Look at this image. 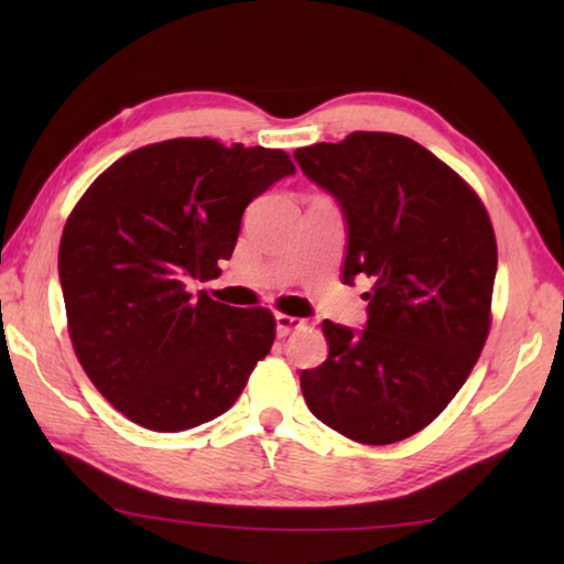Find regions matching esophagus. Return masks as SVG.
Here are the masks:
<instances>
[{
    "label": "esophagus",
    "mask_w": 564,
    "mask_h": 564,
    "mask_svg": "<svg viewBox=\"0 0 564 564\" xmlns=\"http://www.w3.org/2000/svg\"><path fill=\"white\" fill-rule=\"evenodd\" d=\"M303 326L301 318H293V316H285V313H275V333H279V338H285L289 333L299 330Z\"/></svg>",
    "instance_id": "1"
}]
</instances>
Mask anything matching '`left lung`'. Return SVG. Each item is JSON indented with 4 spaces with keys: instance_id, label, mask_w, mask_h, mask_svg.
Wrapping results in <instances>:
<instances>
[{
    "instance_id": "obj_1",
    "label": "left lung",
    "mask_w": 564,
    "mask_h": 564,
    "mask_svg": "<svg viewBox=\"0 0 564 564\" xmlns=\"http://www.w3.org/2000/svg\"><path fill=\"white\" fill-rule=\"evenodd\" d=\"M293 159L340 206L343 283L370 281L366 328L323 321L328 358L301 373L303 398L350 441H405L443 413L488 338L490 216L451 166L398 133L352 131Z\"/></svg>"
}]
</instances>
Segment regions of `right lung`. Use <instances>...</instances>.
Instances as JSON below:
<instances>
[{
    "instance_id": "1",
    "label": "right lung",
    "mask_w": 564,
    "mask_h": 564,
    "mask_svg": "<svg viewBox=\"0 0 564 564\" xmlns=\"http://www.w3.org/2000/svg\"><path fill=\"white\" fill-rule=\"evenodd\" d=\"M291 174L279 149L169 139L119 159L76 204L59 243L74 352L137 425L178 433L208 423L269 356L271 311L188 285L221 273L246 206Z\"/></svg>"
}]
</instances>
